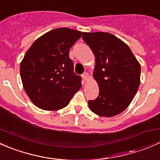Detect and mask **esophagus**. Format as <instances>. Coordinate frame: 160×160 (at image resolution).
Wrapping results in <instances>:
<instances>
[{"mask_svg":"<svg viewBox=\"0 0 160 160\" xmlns=\"http://www.w3.org/2000/svg\"><path fill=\"white\" fill-rule=\"evenodd\" d=\"M82 77H83V79L85 81H87V80H88V78H89V74H88V72H83V73L82 74Z\"/></svg>","mask_w":160,"mask_h":160,"instance_id":"esophagus-1","label":"esophagus"}]
</instances>
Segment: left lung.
<instances>
[{
    "mask_svg": "<svg viewBox=\"0 0 160 160\" xmlns=\"http://www.w3.org/2000/svg\"><path fill=\"white\" fill-rule=\"evenodd\" d=\"M82 38L95 56L93 77L99 96L88 101L90 111L113 117L128 108L140 84L141 67L130 48L108 32H83Z\"/></svg>",
    "mask_w": 160,
    "mask_h": 160,
    "instance_id": "obj_1",
    "label": "left lung"
}]
</instances>
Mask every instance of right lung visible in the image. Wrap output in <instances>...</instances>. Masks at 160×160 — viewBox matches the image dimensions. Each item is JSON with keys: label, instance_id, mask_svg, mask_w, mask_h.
<instances>
[{"label": "right lung", "instance_id": "1", "mask_svg": "<svg viewBox=\"0 0 160 160\" xmlns=\"http://www.w3.org/2000/svg\"><path fill=\"white\" fill-rule=\"evenodd\" d=\"M81 32L60 28L35 40L21 62L24 89L35 105L56 111L68 105L81 88V77L73 72L70 49L81 37Z\"/></svg>", "mask_w": 160, "mask_h": 160}]
</instances>
